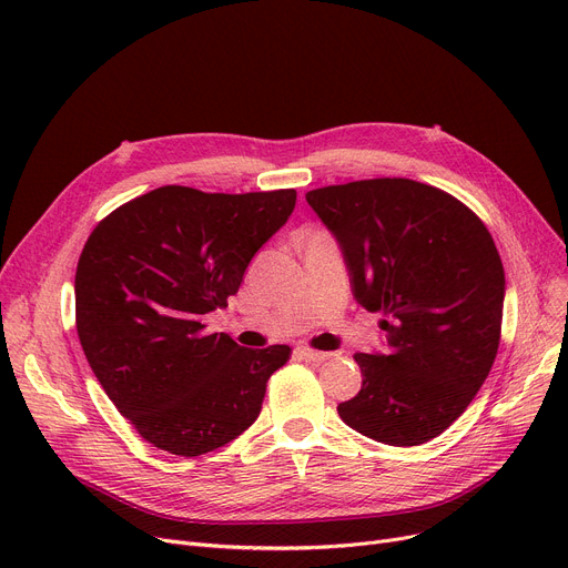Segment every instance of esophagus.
<instances>
[{
	"label": "esophagus",
	"instance_id": "1",
	"mask_svg": "<svg viewBox=\"0 0 568 568\" xmlns=\"http://www.w3.org/2000/svg\"><path fill=\"white\" fill-rule=\"evenodd\" d=\"M296 354L302 356V359H306V362H315V364H322V362H326V359H332V352H317V349H311V347H296L294 349Z\"/></svg>",
	"mask_w": 568,
	"mask_h": 568
}]
</instances>
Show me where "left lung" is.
I'll return each instance as SVG.
<instances>
[{
  "label": "left lung",
  "mask_w": 568,
  "mask_h": 568,
  "mask_svg": "<svg viewBox=\"0 0 568 568\" xmlns=\"http://www.w3.org/2000/svg\"><path fill=\"white\" fill-rule=\"evenodd\" d=\"M341 246L352 294L379 322L384 349L354 354L362 392L341 419L375 442L424 444L486 382L499 347L504 266L486 225L439 189L364 179L306 193Z\"/></svg>",
  "instance_id": "left-lung-1"
}]
</instances>
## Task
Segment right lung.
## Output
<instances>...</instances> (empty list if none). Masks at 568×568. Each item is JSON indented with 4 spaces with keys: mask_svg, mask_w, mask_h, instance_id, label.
Listing matches in <instances>:
<instances>
[{
    "mask_svg": "<svg viewBox=\"0 0 568 568\" xmlns=\"http://www.w3.org/2000/svg\"><path fill=\"white\" fill-rule=\"evenodd\" d=\"M296 191L202 193L161 186L103 219L75 272L80 345L103 392L154 446L202 456L260 416L287 345L251 349L204 334L253 255L290 219Z\"/></svg>",
    "mask_w": 568,
    "mask_h": 568,
    "instance_id": "obj_1",
    "label": "right lung"
}]
</instances>
